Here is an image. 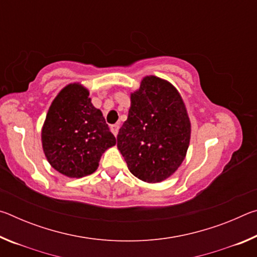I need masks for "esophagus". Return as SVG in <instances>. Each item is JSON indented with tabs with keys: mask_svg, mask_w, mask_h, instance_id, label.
<instances>
[{
	"mask_svg": "<svg viewBox=\"0 0 257 257\" xmlns=\"http://www.w3.org/2000/svg\"><path fill=\"white\" fill-rule=\"evenodd\" d=\"M111 132L113 133V135L116 137L118 136V133H119V124H112L111 125Z\"/></svg>",
	"mask_w": 257,
	"mask_h": 257,
	"instance_id": "esophagus-1",
	"label": "esophagus"
}]
</instances>
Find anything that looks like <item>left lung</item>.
<instances>
[{"label":"left lung","mask_w":257,"mask_h":257,"mask_svg":"<svg viewBox=\"0 0 257 257\" xmlns=\"http://www.w3.org/2000/svg\"><path fill=\"white\" fill-rule=\"evenodd\" d=\"M190 134V119L179 90L170 81L150 75L130 94L128 119L116 139L129 171L156 184L171 177L184 162Z\"/></svg>","instance_id":"1"}]
</instances>
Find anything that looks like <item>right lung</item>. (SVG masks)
Masks as SVG:
<instances>
[{
    "instance_id": "1",
    "label": "right lung",
    "mask_w": 257,
    "mask_h": 257,
    "mask_svg": "<svg viewBox=\"0 0 257 257\" xmlns=\"http://www.w3.org/2000/svg\"><path fill=\"white\" fill-rule=\"evenodd\" d=\"M51 167L69 178H82L97 170L104 152L116 144L102 111L80 82L64 86L47 111L41 133Z\"/></svg>"
}]
</instances>
